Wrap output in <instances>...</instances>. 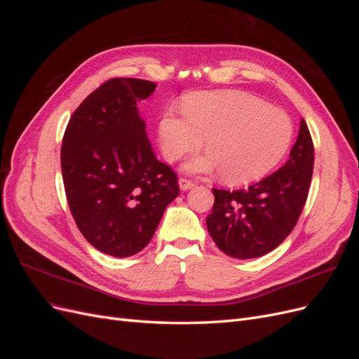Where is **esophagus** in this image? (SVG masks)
<instances>
[{"label": "esophagus", "instance_id": "obj_1", "mask_svg": "<svg viewBox=\"0 0 359 359\" xmlns=\"http://www.w3.org/2000/svg\"><path fill=\"white\" fill-rule=\"evenodd\" d=\"M178 184H180V189H181L182 191H187V190H190V189L194 187V182L190 181V180H186V178H180V180H178Z\"/></svg>", "mask_w": 359, "mask_h": 359}]
</instances>
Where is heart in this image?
<instances>
[{
    "label": "heart",
    "instance_id": "heart-1",
    "mask_svg": "<svg viewBox=\"0 0 359 359\" xmlns=\"http://www.w3.org/2000/svg\"><path fill=\"white\" fill-rule=\"evenodd\" d=\"M184 115L168 112L158 124L160 148L169 161L201 148L205 153L189 160V173L220 172V178L241 186L266 177L286 154L293 140L289 115L238 91H202L187 95Z\"/></svg>",
    "mask_w": 359,
    "mask_h": 359
}]
</instances>
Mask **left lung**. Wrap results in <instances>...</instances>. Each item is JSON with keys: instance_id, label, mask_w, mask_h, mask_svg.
Wrapping results in <instances>:
<instances>
[{"instance_id": "1", "label": "left lung", "mask_w": 359, "mask_h": 359, "mask_svg": "<svg viewBox=\"0 0 359 359\" xmlns=\"http://www.w3.org/2000/svg\"><path fill=\"white\" fill-rule=\"evenodd\" d=\"M314 148L304 119L289 160L248 189L214 191L206 227L215 245L235 259L273 252L295 227L306 205L313 175Z\"/></svg>"}]
</instances>
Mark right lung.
<instances>
[{
    "label": "right lung",
    "instance_id": "1",
    "mask_svg": "<svg viewBox=\"0 0 359 359\" xmlns=\"http://www.w3.org/2000/svg\"><path fill=\"white\" fill-rule=\"evenodd\" d=\"M154 90L142 79L107 81L73 112L64 133L61 170L72 215L104 255L128 257L145 248L180 193L137 109Z\"/></svg>",
    "mask_w": 359,
    "mask_h": 359
}]
</instances>
